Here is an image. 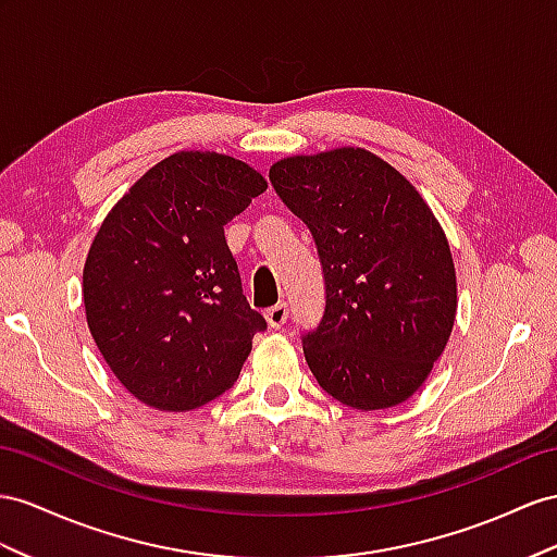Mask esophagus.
<instances>
[{
  "label": "esophagus",
  "instance_id": "esophagus-1",
  "mask_svg": "<svg viewBox=\"0 0 557 557\" xmlns=\"http://www.w3.org/2000/svg\"><path fill=\"white\" fill-rule=\"evenodd\" d=\"M289 318V306L287 304H277L273 308L265 310V320L270 330H282L284 322Z\"/></svg>",
  "mask_w": 557,
  "mask_h": 557
}]
</instances>
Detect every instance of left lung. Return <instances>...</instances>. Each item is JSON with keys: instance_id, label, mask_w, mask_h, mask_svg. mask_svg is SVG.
Listing matches in <instances>:
<instances>
[{"instance_id": "obj_1", "label": "left lung", "mask_w": 557, "mask_h": 557, "mask_svg": "<svg viewBox=\"0 0 557 557\" xmlns=\"http://www.w3.org/2000/svg\"><path fill=\"white\" fill-rule=\"evenodd\" d=\"M270 183L315 239L326 304L304 334L312 376L372 411L405 403L445 350L456 318L449 242L400 171L364 148L296 154Z\"/></svg>"}]
</instances>
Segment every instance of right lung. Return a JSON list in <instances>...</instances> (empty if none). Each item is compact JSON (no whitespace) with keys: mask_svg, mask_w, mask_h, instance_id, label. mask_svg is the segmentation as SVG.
Masks as SVG:
<instances>
[{"mask_svg":"<svg viewBox=\"0 0 557 557\" xmlns=\"http://www.w3.org/2000/svg\"><path fill=\"white\" fill-rule=\"evenodd\" d=\"M268 188L249 164L183 150L146 171L98 227L82 296L103 360L143 405L190 411L239 376L265 330L223 225Z\"/></svg>","mask_w":557,"mask_h":557,"instance_id":"obj_1","label":"right lung"}]
</instances>
